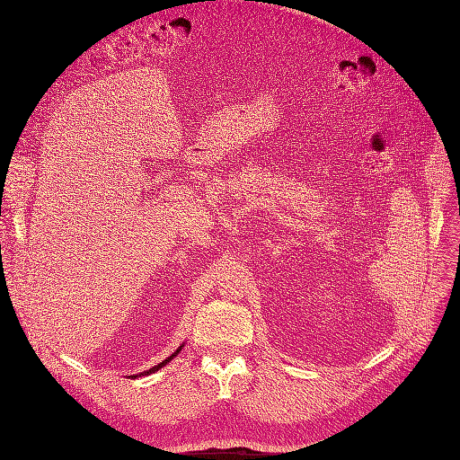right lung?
Returning a JSON list of instances; mask_svg holds the SVG:
<instances>
[{
	"mask_svg": "<svg viewBox=\"0 0 460 460\" xmlns=\"http://www.w3.org/2000/svg\"><path fill=\"white\" fill-rule=\"evenodd\" d=\"M182 347H184V343H182V345H181V347H179V349H177V350H175V352H173L172 356H169V358H165L164 361H160V364H158V366H155V367H151V369H147V371H143V373H139V375H130L128 378H139V376H149V375L156 373L158 369H162L164 366H167V364H169V361H172V359H173V358H175V356H177V354H179V352L182 350Z\"/></svg>",
	"mask_w": 460,
	"mask_h": 460,
	"instance_id": "1",
	"label": "right lung"
}]
</instances>
